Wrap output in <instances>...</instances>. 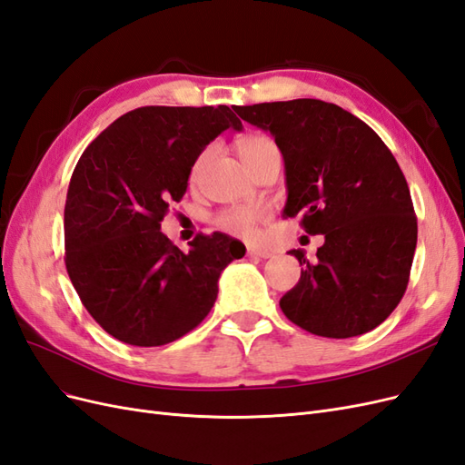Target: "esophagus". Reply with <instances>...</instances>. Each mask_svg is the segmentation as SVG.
Here are the masks:
<instances>
[{
    "mask_svg": "<svg viewBox=\"0 0 465 465\" xmlns=\"http://www.w3.org/2000/svg\"><path fill=\"white\" fill-rule=\"evenodd\" d=\"M248 256L250 258H272V252L260 248V246H248Z\"/></svg>",
    "mask_w": 465,
    "mask_h": 465,
    "instance_id": "34e87169",
    "label": "esophagus"
}]
</instances>
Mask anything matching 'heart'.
<instances>
[{
  "mask_svg": "<svg viewBox=\"0 0 465 465\" xmlns=\"http://www.w3.org/2000/svg\"><path fill=\"white\" fill-rule=\"evenodd\" d=\"M277 151V145L272 137L267 135H248L244 137L241 143H238V153H241V159L242 163L248 166L254 161H258L263 154ZM209 157V149L203 151L198 161L193 163L192 166V178L198 176L202 173V168L205 164ZM267 217V211L263 207H250V205H241V207H229L221 211L215 219L217 229L234 234V236H241V238H252L256 234L258 224Z\"/></svg>",
  "mask_w": 465,
  "mask_h": 465,
  "instance_id": "b5f03b06",
  "label": "heart"
}]
</instances>
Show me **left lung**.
Here are the masks:
<instances>
[{
	"label": "left lung",
	"mask_w": 465,
	"mask_h": 465,
	"mask_svg": "<svg viewBox=\"0 0 465 465\" xmlns=\"http://www.w3.org/2000/svg\"><path fill=\"white\" fill-rule=\"evenodd\" d=\"M234 110L270 132L283 154V215L302 213V229L326 238L316 263L302 250L289 252L304 270L281 297V311L333 340L374 330L400 304L417 246V217L398 161L362 120L318 98Z\"/></svg>",
	"instance_id": "8db88e82"
}]
</instances>
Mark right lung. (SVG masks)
Wrapping results in <instances>:
<instances>
[{"label": "right lung", "mask_w": 465, "mask_h": 465, "mask_svg": "<svg viewBox=\"0 0 465 465\" xmlns=\"http://www.w3.org/2000/svg\"><path fill=\"white\" fill-rule=\"evenodd\" d=\"M232 108L143 106L112 122L83 151L69 182L65 267L83 306L104 331L137 347L186 335L209 314L221 272L244 244L213 232L182 252L161 232L168 205L186 193L193 163Z\"/></svg>", "instance_id": "add662e5"}]
</instances>
